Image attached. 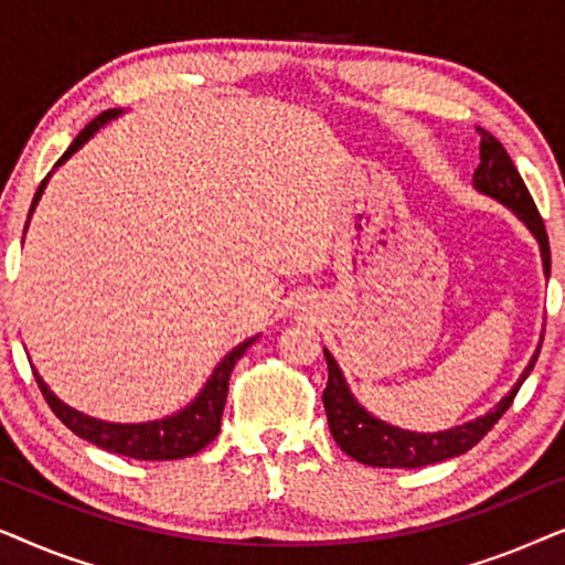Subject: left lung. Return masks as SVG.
I'll return each instance as SVG.
<instances>
[{
    "label": "left lung",
    "instance_id": "8db88e82",
    "mask_svg": "<svg viewBox=\"0 0 565 565\" xmlns=\"http://www.w3.org/2000/svg\"><path fill=\"white\" fill-rule=\"evenodd\" d=\"M481 134V164H478L473 182L476 188L486 192V195L497 198L499 203L520 215L535 238L540 242V252H543V265L545 275H551V244H547V231L543 223V215L537 213L535 200H532L527 184L516 172L512 157H509L504 146L493 138L489 130L478 128ZM543 344V342H540ZM540 350L532 354L530 365L524 367V373L512 391L499 401L497 408L489 412L481 419L462 424V427L437 431V435H416V431H406L398 427H391L375 416H370L358 401L352 398L350 388H347L342 370L337 367V362L331 354L323 350L329 365V381L323 388V408H327L329 429L334 435L337 445L350 455V458L365 462L373 468H422L429 462L450 460L458 455L468 452L470 447L481 443L489 435L493 424H497L524 383V377L530 375V370L535 367Z\"/></svg>",
    "mask_w": 565,
    "mask_h": 565
}]
</instances>
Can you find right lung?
<instances>
[{
  "instance_id": "1",
  "label": "right lung",
  "mask_w": 565,
  "mask_h": 565,
  "mask_svg": "<svg viewBox=\"0 0 565 565\" xmlns=\"http://www.w3.org/2000/svg\"><path fill=\"white\" fill-rule=\"evenodd\" d=\"M115 115H120V110H105L103 115H97L89 126H84L79 130V136L72 141V146L64 151V157L56 161V167L64 164V161L72 157L79 146H84V141H89V136L95 134L99 126H105V122L113 120ZM43 188H45V180L35 192L33 207L38 203V198H41ZM33 207H30V213H33ZM254 339L257 337L246 339V342L234 347V350L223 358L221 365L215 367V373L211 375V381L205 383L203 393H200V396L192 401L184 412L167 416V419H159V422H146V424H107V422L92 419V416H84L79 412H74V408H68L64 401L53 396L49 385L41 381V375H38L35 370L33 375L38 381V388L43 393V398L49 401L51 412L56 414L58 419L74 431V435L87 439V443L103 447L107 452H118L136 460H180L203 450V447L207 443H213L215 435L221 431V416L228 396L231 370H234L238 358L249 350Z\"/></svg>"
}]
</instances>
